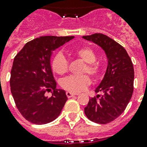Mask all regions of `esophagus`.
<instances>
[{
    "instance_id": "34e87169",
    "label": "esophagus",
    "mask_w": 147,
    "mask_h": 147,
    "mask_svg": "<svg viewBox=\"0 0 147 147\" xmlns=\"http://www.w3.org/2000/svg\"><path fill=\"white\" fill-rule=\"evenodd\" d=\"M78 94H79V93H72V92H70V91H67V92H66V95H67V96H68V98H71V96H76V95H78Z\"/></svg>"
}]
</instances>
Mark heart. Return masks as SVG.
<instances>
[{"instance_id":"heart-1","label":"heart","mask_w":147,"mask_h":147,"mask_svg":"<svg viewBox=\"0 0 147 147\" xmlns=\"http://www.w3.org/2000/svg\"><path fill=\"white\" fill-rule=\"evenodd\" d=\"M71 54L84 61L81 73H88L97 79L101 74V65L97 61L96 54L93 49L89 47H80L73 49L71 51ZM51 68L55 73L58 75H64L68 69V61L65 58L61 52H58L55 54L51 61ZM90 83V77L87 75H82L80 76H68L61 81V86L65 90L72 92H80Z\"/></svg>"}]
</instances>
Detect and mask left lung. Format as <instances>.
Masks as SVG:
<instances>
[{"label": "left lung", "mask_w": 147, "mask_h": 147, "mask_svg": "<svg viewBox=\"0 0 147 147\" xmlns=\"http://www.w3.org/2000/svg\"><path fill=\"white\" fill-rule=\"evenodd\" d=\"M83 39L100 47L106 54L107 68L95 92L103 95L90 98L85 114L95 123L107 124L120 116L127 107L133 93L134 68L123 47L106 35L94 33Z\"/></svg>", "instance_id": "1"}]
</instances>
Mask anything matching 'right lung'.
<instances>
[{
  "instance_id": "obj_1",
  "label": "right lung",
  "mask_w": 147,
  "mask_h": 147,
  "mask_svg": "<svg viewBox=\"0 0 147 147\" xmlns=\"http://www.w3.org/2000/svg\"><path fill=\"white\" fill-rule=\"evenodd\" d=\"M74 36H45L25 44L14 58L10 86L16 107L27 121L36 125L53 121L68 100L65 91L56 89L51 58L56 49ZM52 89V96H45Z\"/></svg>"
}]
</instances>
